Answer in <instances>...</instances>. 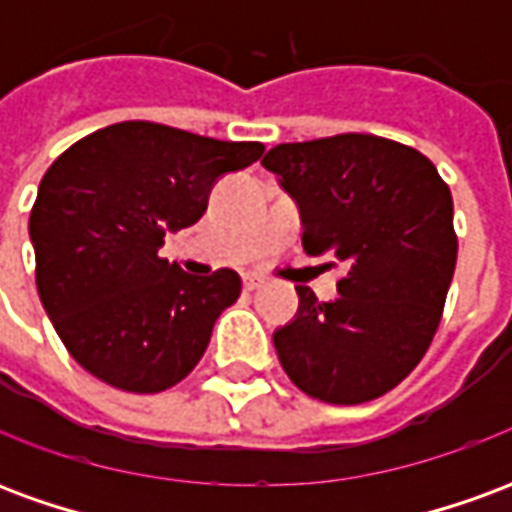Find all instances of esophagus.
<instances>
[{
    "mask_svg": "<svg viewBox=\"0 0 512 512\" xmlns=\"http://www.w3.org/2000/svg\"><path fill=\"white\" fill-rule=\"evenodd\" d=\"M260 285H263V279L255 277V274H249V277H244V288L246 290H257V288H260Z\"/></svg>",
    "mask_w": 512,
    "mask_h": 512,
    "instance_id": "obj_1",
    "label": "esophagus"
}]
</instances>
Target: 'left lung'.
Wrapping results in <instances>:
<instances>
[{"label":"left lung","mask_w":512,"mask_h":512,"mask_svg":"<svg viewBox=\"0 0 512 512\" xmlns=\"http://www.w3.org/2000/svg\"><path fill=\"white\" fill-rule=\"evenodd\" d=\"M301 216V244L348 271L337 299L296 288L299 310L274 332L301 392L356 406L395 389L439 329L458 238L452 194L414 147L373 134L277 145L263 156Z\"/></svg>","instance_id":"left-lung-1"}]
</instances>
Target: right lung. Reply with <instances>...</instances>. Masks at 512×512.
Listing matches in <instances>:
<instances>
[{
  "label": "right lung",
  "instance_id": "obj_1",
  "mask_svg": "<svg viewBox=\"0 0 512 512\" xmlns=\"http://www.w3.org/2000/svg\"><path fill=\"white\" fill-rule=\"evenodd\" d=\"M263 150L128 120L51 164L29 213L35 279L43 310L87 373L153 395L194 370L241 277L233 268L186 274L158 249L200 219L216 180Z\"/></svg>",
  "mask_w": 512,
  "mask_h": 512
}]
</instances>
